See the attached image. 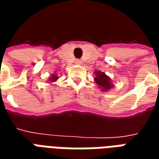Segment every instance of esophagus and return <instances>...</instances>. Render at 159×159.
Instances as JSON below:
<instances>
[{"label": "esophagus", "mask_w": 159, "mask_h": 159, "mask_svg": "<svg viewBox=\"0 0 159 159\" xmlns=\"http://www.w3.org/2000/svg\"><path fill=\"white\" fill-rule=\"evenodd\" d=\"M75 63H76V64H77V65H82L83 61H82L81 59H76V60H75Z\"/></svg>", "instance_id": "obj_1"}]
</instances>
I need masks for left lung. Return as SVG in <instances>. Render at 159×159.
<instances>
[{"mask_svg":"<svg viewBox=\"0 0 159 159\" xmlns=\"http://www.w3.org/2000/svg\"><path fill=\"white\" fill-rule=\"evenodd\" d=\"M94 74L96 76L94 77L95 83H97L98 86L101 88V89L103 90V91L111 89L113 87L112 83L111 82V79L109 78V76H107L105 73L98 70V71H95Z\"/></svg>","mask_w":159,"mask_h":159,"instance_id":"8db88e82","label":"left lung"}]
</instances>
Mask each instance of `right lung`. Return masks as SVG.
Here are the masks:
<instances>
[{"label":"right lung","mask_w":159,"mask_h":159,"mask_svg":"<svg viewBox=\"0 0 159 159\" xmlns=\"http://www.w3.org/2000/svg\"><path fill=\"white\" fill-rule=\"evenodd\" d=\"M59 77H58V76H56V75H52L51 76V77L49 78V81L51 82V83H53V82H55L56 80L58 79Z\"/></svg>","instance_id":"right-lung-1"}]
</instances>
